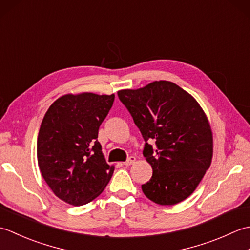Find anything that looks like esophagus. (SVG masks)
Wrapping results in <instances>:
<instances>
[{
	"label": "esophagus",
	"instance_id": "obj_1",
	"mask_svg": "<svg viewBox=\"0 0 250 250\" xmlns=\"http://www.w3.org/2000/svg\"><path fill=\"white\" fill-rule=\"evenodd\" d=\"M135 160H136L135 157H130V158H128V160L124 162V164L125 167H129V166H131V164H133L135 162Z\"/></svg>",
	"mask_w": 250,
	"mask_h": 250
}]
</instances>
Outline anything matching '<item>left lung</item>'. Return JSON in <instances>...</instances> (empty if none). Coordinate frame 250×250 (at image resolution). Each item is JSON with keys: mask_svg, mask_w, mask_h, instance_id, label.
Instances as JSON below:
<instances>
[{"mask_svg": "<svg viewBox=\"0 0 250 250\" xmlns=\"http://www.w3.org/2000/svg\"><path fill=\"white\" fill-rule=\"evenodd\" d=\"M118 98L141 131L143 155L152 167L149 182L142 185L143 192L160 205L187 199L213 157V134L203 109L188 92L167 81L120 90Z\"/></svg>", "mask_w": 250, "mask_h": 250, "instance_id": "8db88e82", "label": "left lung"}]
</instances>
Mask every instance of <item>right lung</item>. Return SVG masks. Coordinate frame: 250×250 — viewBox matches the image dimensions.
Segmentation results:
<instances>
[{"label":"right lung","instance_id":"add662e5","mask_svg":"<svg viewBox=\"0 0 250 250\" xmlns=\"http://www.w3.org/2000/svg\"><path fill=\"white\" fill-rule=\"evenodd\" d=\"M115 95L66 94L50 105L37 137L42 176L58 198L81 206L103 192L114 173L98 141Z\"/></svg>","mask_w":250,"mask_h":250}]
</instances>
